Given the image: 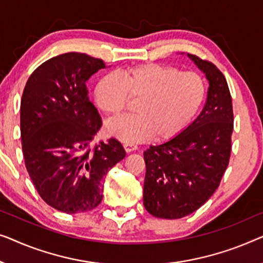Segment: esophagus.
<instances>
[{
	"label": "esophagus",
	"instance_id": "1",
	"mask_svg": "<svg viewBox=\"0 0 263 263\" xmlns=\"http://www.w3.org/2000/svg\"><path fill=\"white\" fill-rule=\"evenodd\" d=\"M124 149L128 154V153H132V151H136L137 149H138V146H137L136 144H132V143H125Z\"/></svg>",
	"mask_w": 263,
	"mask_h": 263
}]
</instances>
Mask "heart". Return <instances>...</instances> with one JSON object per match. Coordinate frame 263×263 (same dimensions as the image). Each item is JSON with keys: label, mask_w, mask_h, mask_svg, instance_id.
<instances>
[{"label": "heart", "mask_w": 263, "mask_h": 263, "mask_svg": "<svg viewBox=\"0 0 263 263\" xmlns=\"http://www.w3.org/2000/svg\"><path fill=\"white\" fill-rule=\"evenodd\" d=\"M128 96L139 99L135 107L138 114L108 121L107 133L127 143L143 142L153 136L165 140L179 135L200 110L206 82L195 71L146 63L126 69L120 76H103L94 89L95 103L109 116L123 112Z\"/></svg>", "instance_id": "obj_1"}]
</instances>
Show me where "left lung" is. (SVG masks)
Here are the masks:
<instances>
[{
    "label": "left lung",
    "instance_id": "8db88e82",
    "mask_svg": "<svg viewBox=\"0 0 263 263\" xmlns=\"http://www.w3.org/2000/svg\"><path fill=\"white\" fill-rule=\"evenodd\" d=\"M187 56L209 81L205 107L180 135L144 151L143 204L163 219H179L204 205L219 186L231 154L234 113L227 80L212 63Z\"/></svg>",
    "mask_w": 263,
    "mask_h": 263
}]
</instances>
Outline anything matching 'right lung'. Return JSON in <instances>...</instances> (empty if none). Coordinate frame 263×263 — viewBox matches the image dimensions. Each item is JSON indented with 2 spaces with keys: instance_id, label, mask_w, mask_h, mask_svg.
Listing matches in <instances>:
<instances>
[{
  "instance_id": "right-lung-1",
  "label": "right lung",
  "mask_w": 263,
  "mask_h": 263,
  "mask_svg": "<svg viewBox=\"0 0 263 263\" xmlns=\"http://www.w3.org/2000/svg\"><path fill=\"white\" fill-rule=\"evenodd\" d=\"M99 58L68 52L39 65L20 106L25 164L44 201L64 213L87 212L102 200L106 174L125 157L117 139L100 142L101 127L87 82L105 69Z\"/></svg>"
}]
</instances>
